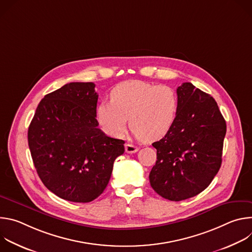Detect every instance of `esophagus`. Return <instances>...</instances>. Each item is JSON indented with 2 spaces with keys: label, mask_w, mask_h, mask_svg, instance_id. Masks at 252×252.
Wrapping results in <instances>:
<instances>
[{
  "label": "esophagus",
  "mask_w": 252,
  "mask_h": 252,
  "mask_svg": "<svg viewBox=\"0 0 252 252\" xmlns=\"http://www.w3.org/2000/svg\"><path fill=\"white\" fill-rule=\"evenodd\" d=\"M125 149L127 154H134L138 151V148L136 146L132 145V143H128V142H126L125 145Z\"/></svg>",
  "instance_id": "obj_1"
}]
</instances>
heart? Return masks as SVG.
<instances>
[{
	"instance_id": "heart-1",
	"label": "heart",
	"mask_w": 252,
	"mask_h": 252,
	"mask_svg": "<svg viewBox=\"0 0 252 252\" xmlns=\"http://www.w3.org/2000/svg\"><path fill=\"white\" fill-rule=\"evenodd\" d=\"M178 96L168 86L131 81L112 92V100L101 101L96 118L111 135L125 133L129 118L132 132L146 141H156L167 134L176 121Z\"/></svg>"
}]
</instances>
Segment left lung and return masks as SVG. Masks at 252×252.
Listing matches in <instances>:
<instances>
[{
	"mask_svg": "<svg viewBox=\"0 0 252 252\" xmlns=\"http://www.w3.org/2000/svg\"><path fill=\"white\" fill-rule=\"evenodd\" d=\"M178 114L170 131L153 143L157 161L150 173L154 190L181 201L203 191L221 165L226 124L215 99L184 83L176 90Z\"/></svg>",
	"mask_w": 252,
	"mask_h": 252,
	"instance_id": "8db88e82",
	"label": "left lung"
}]
</instances>
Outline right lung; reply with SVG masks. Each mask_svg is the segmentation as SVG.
Returning a JSON list of instances; mask_svg holds the SVG:
<instances>
[{"mask_svg":"<svg viewBox=\"0 0 252 252\" xmlns=\"http://www.w3.org/2000/svg\"><path fill=\"white\" fill-rule=\"evenodd\" d=\"M94 83H69L40 101L28 130L33 165L59 197L90 202L105 189L123 139L107 136L96 121Z\"/></svg>","mask_w":252,"mask_h":252,"instance_id":"right-lung-1","label":"right lung"}]
</instances>
